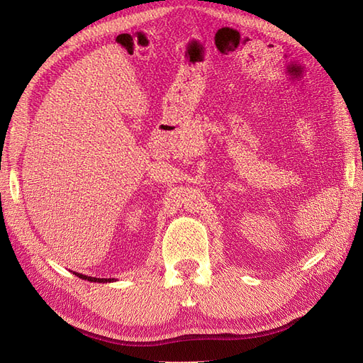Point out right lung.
Returning a JSON list of instances; mask_svg holds the SVG:
<instances>
[{
    "label": "right lung",
    "mask_w": 363,
    "mask_h": 363,
    "mask_svg": "<svg viewBox=\"0 0 363 363\" xmlns=\"http://www.w3.org/2000/svg\"><path fill=\"white\" fill-rule=\"evenodd\" d=\"M72 274H75V276L80 277L82 280H87V281H92V283H112V281H116L115 279H96V277H89V276H84V274L75 272V271H72Z\"/></svg>",
    "instance_id": "right-lung-1"
}]
</instances>
